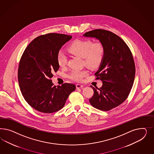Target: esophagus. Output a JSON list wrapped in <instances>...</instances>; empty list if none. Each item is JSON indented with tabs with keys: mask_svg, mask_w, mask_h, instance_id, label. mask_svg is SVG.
Returning a JSON list of instances; mask_svg holds the SVG:
<instances>
[{
	"mask_svg": "<svg viewBox=\"0 0 154 154\" xmlns=\"http://www.w3.org/2000/svg\"><path fill=\"white\" fill-rule=\"evenodd\" d=\"M84 85H81V84H76V88L77 89H79V88H83Z\"/></svg>",
	"mask_w": 154,
	"mask_h": 154,
	"instance_id": "34e87169",
	"label": "esophagus"
}]
</instances>
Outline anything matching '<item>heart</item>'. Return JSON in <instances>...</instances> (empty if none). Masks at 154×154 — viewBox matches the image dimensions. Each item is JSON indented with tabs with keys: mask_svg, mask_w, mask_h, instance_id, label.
Segmentation results:
<instances>
[{
	"mask_svg": "<svg viewBox=\"0 0 154 154\" xmlns=\"http://www.w3.org/2000/svg\"><path fill=\"white\" fill-rule=\"evenodd\" d=\"M68 51L75 56L83 58L84 63L91 68H96L102 63L105 47L100 41L93 42L90 39H76L70 43ZM57 62L61 68L65 67L67 64V57L63 52L59 51L57 55ZM86 69L72 70L68 75L70 79L76 82H81L89 75Z\"/></svg>",
	"mask_w": 154,
	"mask_h": 154,
	"instance_id": "b5f03b06",
	"label": "heart"
}]
</instances>
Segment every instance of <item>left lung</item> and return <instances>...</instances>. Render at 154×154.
<instances>
[{
  "mask_svg": "<svg viewBox=\"0 0 154 154\" xmlns=\"http://www.w3.org/2000/svg\"><path fill=\"white\" fill-rule=\"evenodd\" d=\"M102 42L105 54L95 73V79L102 81V86L91 87L94 95L89 99L91 105L108 111L124 102L129 96L135 77V63L130 48L121 38L104 29H95L84 34Z\"/></svg>",
  "mask_w": 154,
  "mask_h": 154,
  "instance_id": "8db88e82",
  "label": "left lung"
}]
</instances>
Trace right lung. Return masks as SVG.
Returning a JSON list of instances; mask_svg holds the SVG:
<instances>
[{
    "label": "right lung",
    "instance_id": "obj_1",
    "mask_svg": "<svg viewBox=\"0 0 154 154\" xmlns=\"http://www.w3.org/2000/svg\"><path fill=\"white\" fill-rule=\"evenodd\" d=\"M72 36L48 33L35 38L25 48L19 63L18 81L25 100L39 112L51 113L65 105L74 84L54 86L51 78L59 68L57 55Z\"/></svg>",
    "mask_w": 154,
    "mask_h": 154
}]
</instances>
